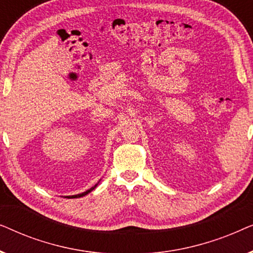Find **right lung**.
I'll use <instances>...</instances> for the list:
<instances>
[{"mask_svg":"<svg viewBox=\"0 0 253 253\" xmlns=\"http://www.w3.org/2000/svg\"><path fill=\"white\" fill-rule=\"evenodd\" d=\"M96 185H94L93 186V188H91L89 190H87V191H85V192H83V193H81V195H76V196H69L68 198H79V197H83V196H85V195H87V193H89L92 191V190H94V188H95Z\"/></svg>","mask_w":253,"mask_h":253,"instance_id":"right-lung-1","label":"right lung"}]
</instances>
